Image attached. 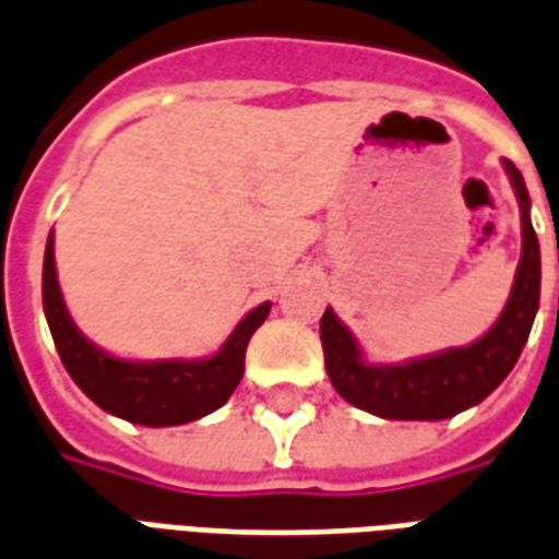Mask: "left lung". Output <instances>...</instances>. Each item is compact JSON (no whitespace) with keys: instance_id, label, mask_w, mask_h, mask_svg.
Instances as JSON below:
<instances>
[{"instance_id":"1","label":"left lung","mask_w":559,"mask_h":559,"mask_svg":"<svg viewBox=\"0 0 559 559\" xmlns=\"http://www.w3.org/2000/svg\"><path fill=\"white\" fill-rule=\"evenodd\" d=\"M521 206V263L503 314L479 341L467 347L407 359L401 365H371L353 332L332 308L320 320V341L326 356V374L344 401L380 419H449L479 404L515 368L539 311V239L530 221V194L524 176L512 160H503Z\"/></svg>"}]
</instances>
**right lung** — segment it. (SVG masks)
Returning a JSON list of instances; mask_svg holds the SVG:
<instances>
[{
	"label": "right lung",
	"instance_id": "obj_1",
	"mask_svg": "<svg viewBox=\"0 0 559 559\" xmlns=\"http://www.w3.org/2000/svg\"><path fill=\"white\" fill-rule=\"evenodd\" d=\"M41 293L47 326L71 380L102 411L134 421V425H148V428L185 425V421H194L218 411L233 395V389L239 386L245 374L248 341L272 308L263 302L257 305L254 311H248L239 320V326L230 332V338L224 341V347L209 359L131 362V359H116L102 347H95L74 326L62 290H59V281H56L53 233L47 236V251H44Z\"/></svg>",
	"mask_w": 559,
	"mask_h": 559
}]
</instances>
